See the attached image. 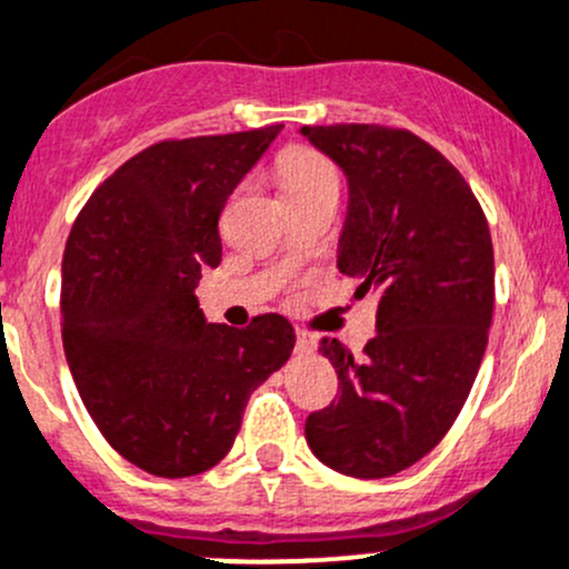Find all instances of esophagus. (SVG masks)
I'll return each instance as SVG.
<instances>
[{"mask_svg": "<svg viewBox=\"0 0 569 569\" xmlns=\"http://www.w3.org/2000/svg\"><path fill=\"white\" fill-rule=\"evenodd\" d=\"M297 351L300 355H313L316 351V338L308 332H297Z\"/></svg>", "mask_w": 569, "mask_h": 569, "instance_id": "1", "label": "esophagus"}]
</instances>
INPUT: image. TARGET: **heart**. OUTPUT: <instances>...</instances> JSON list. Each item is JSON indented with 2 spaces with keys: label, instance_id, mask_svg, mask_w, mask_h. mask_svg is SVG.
Wrapping results in <instances>:
<instances>
[{
  "label": "heart",
  "instance_id": "1",
  "mask_svg": "<svg viewBox=\"0 0 569 569\" xmlns=\"http://www.w3.org/2000/svg\"><path fill=\"white\" fill-rule=\"evenodd\" d=\"M278 182L283 196L289 199V196L338 184V174H335L332 163L325 154L313 152L308 147H291L278 160Z\"/></svg>",
  "mask_w": 569,
  "mask_h": 569
}]
</instances>
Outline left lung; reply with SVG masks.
Masks as SVG:
<instances>
[{"instance_id":"8db88e82","label":"left lung","mask_w":569,"mask_h":569,"mask_svg":"<svg viewBox=\"0 0 569 569\" xmlns=\"http://www.w3.org/2000/svg\"><path fill=\"white\" fill-rule=\"evenodd\" d=\"M300 133L349 184L338 269L379 291L376 338L355 360L321 338L340 395L305 422L330 469L379 480L426 458L469 398L493 316L488 220L460 171L409 130L327 124Z\"/></svg>"}]
</instances>
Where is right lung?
<instances>
[{
	"mask_svg": "<svg viewBox=\"0 0 569 569\" xmlns=\"http://www.w3.org/2000/svg\"><path fill=\"white\" fill-rule=\"evenodd\" d=\"M283 124L160 141L119 166L76 218L62 259V340L103 439L154 477L226 458L250 392L289 362L278 313L209 325L196 286L218 267V218Z\"/></svg>",
	"mask_w": 569,
	"mask_h": 569,
	"instance_id": "obj_1",
	"label": "right lung"
}]
</instances>
